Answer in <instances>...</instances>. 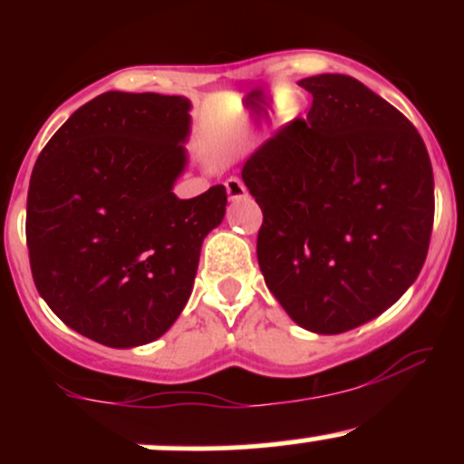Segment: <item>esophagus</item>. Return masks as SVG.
<instances>
[{
	"mask_svg": "<svg viewBox=\"0 0 464 464\" xmlns=\"http://www.w3.org/2000/svg\"><path fill=\"white\" fill-rule=\"evenodd\" d=\"M225 188H227V194H228V198H231V200H239V198H244V196L248 194L246 185H244L242 180L236 179V177L227 179Z\"/></svg>",
	"mask_w": 464,
	"mask_h": 464,
	"instance_id": "obj_1",
	"label": "esophagus"
}]
</instances>
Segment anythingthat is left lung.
Instances as JSON below:
<instances>
[{
  "mask_svg": "<svg viewBox=\"0 0 464 464\" xmlns=\"http://www.w3.org/2000/svg\"><path fill=\"white\" fill-rule=\"evenodd\" d=\"M307 120L285 124L242 168L262 207L257 259L296 324L343 334L414 284L434 222V174L403 113L344 73L303 78Z\"/></svg>",
  "mask_w": 464,
  "mask_h": 464,
  "instance_id": "1",
  "label": "left lung"
}]
</instances>
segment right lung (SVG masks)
Segmentation results:
<instances>
[{"mask_svg":"<svg viewBox=\"0 0 464 464\" xmlns=\"http://www.w3.org/2000/svg\"><path fill=\"white\" fill-rule=\"evenodd\" d=\"M189 100L109 92L41 150L25 214L30 268L50 310L113 349L152 343L188 303L225 185L180 200Z\"/></svg>","mask_w":464,"mask_h":464,"instance_id":"obj_1","label":"right lung"}]
</instances>
